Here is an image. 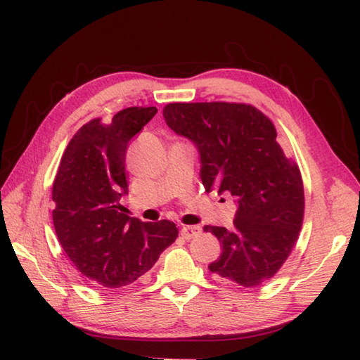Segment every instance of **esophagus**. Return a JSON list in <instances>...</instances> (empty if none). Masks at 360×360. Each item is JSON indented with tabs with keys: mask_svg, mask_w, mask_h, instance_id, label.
Listing matches in <instances>:
<instances>
[{
	"mask_svg": "<svg viewBox=\"0 0 360 360\" xmlns=\"http://www.w3.org/2000/svg\"><path fill=\"white\" fill-rule=\"evenodd\" d=\"M201 233V227L200 226H184L181 229V235L184 236L186 240H192L195 236Z\"/></svg>",
	"mask_w": 360,
	"mask_h": 360,
	"instance_id": "1",
	"label": "esophagus"
}]
</instances>
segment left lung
<instances>
[{"label":"left lung","mask_w":360,"mask_h":360,"mask_svg":"<svg viewBox=\"0 0 360 360\" xmlns=\"http://www.w3.org/2000/svg\"><path fill=\"white\" fill-rule=\"evenodd\" d=\"M167 125L192 141L205 192L218 188L238 205L233 227L204 226L223 252L209 264L229 285L255 288L286 262L303 223L304 193L297 164L285 156L275 127L246 103H168Z\"/></svg>","instance_id":"8db88e82"}]
</instances>
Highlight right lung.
<instances>
[{"instance_id": "right-lung-1", "label": "right lung", "mask_w": 360, "mask_h": 360, "mask_svg": "<svg viewBox=\"0 0 360 360\" xmlns=\"http://www.w3.org/2000/svg\"><path fill=\"white\" fill-rule=\"evenodd\" d=\"M156 112V106H131L110 125L89 120L63 153L52 186L53 227L72 264L94 285H131L178 238L172 221L142 223L119 204L128 193V143Z\"/></svg>"}]
</instances>
